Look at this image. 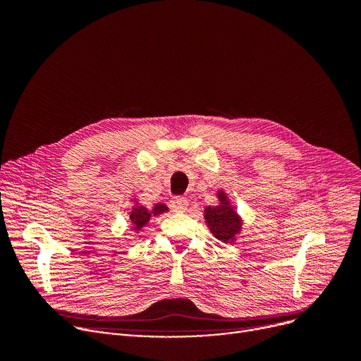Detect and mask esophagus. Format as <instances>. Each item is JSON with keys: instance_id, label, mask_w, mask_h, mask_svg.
Listing matches in <instances>:
<instances>
[{"instance_id": "1", "label": "esophagus", "mask_w": 361, "mask_h": 361, "mask_svg": "<svg viewBox=\"0 0 361 361\" xmlns=\"http://www.w3.org/2000/svg\"><path fill=\"white\" fill-rule=\"evenodd\" d=\"M169 207L174 212H185L187 208H189V202H187L184 197H174L169 202Z\"/></svg>"}]
</instances>
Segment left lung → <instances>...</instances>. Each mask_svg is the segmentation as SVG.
I'll return each mask as SVG.
<instances>
[{"label":"left lung","instance_id":"1","mask_svg":"<svg viewBox=\"0 0 361 361\" xmlns=\"http://www.w3.org/2000/svg\"><path fill=\"white\" fill-rule=\"evenodd\" d=\"M216 205L207 207L205 212H203L205 224L214 234V238L224 243H233L238 240V236L243 228V219L223 189L216 192Z\"/></svg>","mask_w":361,"mask_h":361}]
</instances>
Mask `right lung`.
I'll return each instance as SVG.
<instances>
[{"mask_svg": "<svg viewBox=\"0 0 361 361\" xmlns=\"http://www.w3.org/2000/svg\"><path fill=\"white\" fill-rule=\"evenodd\" d=\"M134 205L130 211V223H131V228L133 231H142L153 216H159L165 212L169 211V208L165 205V203H154L153 208H147L145 207L143 203H140L138 199H133Z\"/></svg>", "mask_w": 361, "mask_h": 361, "instance_id": "1", "label": "right lung"}]
</instances>
